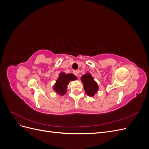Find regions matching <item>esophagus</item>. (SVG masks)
Wrapping results in <instances>:
<instances>
[{"mask_svg":"<svg viewBox=\"0 0 149 149\" xmlns=\"http://www.w3.org/2000/svg\"><path fill=\"white\" fill-rule=\"evenodd\" d=\"M73 73H74V74L76 75V76H78L79 71H74L73 72Z\"/></svg>","mask_w":149,"mask_h":149,"instance_id":"34e87169","label":"esophagus"}]
</instances>
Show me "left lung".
<instances>
[{
	"label": "left lung",
	"mask_w": 149,
	"mask_h": 149,
	"mask_svg": "<svg viewBox=\"0 0 149 149\" xmlns=\"http://www.w3.org/2000/svg\"><path fill=\"white\" fill-rule=\"evenodd\" d=\"M81 81L83 83L85 92L89 96H94L99 89L97 83L94 81V78L90 73H86L81 78Z\"/></svg>",
	"instance_id": "8db88e82"
}]
</instances>
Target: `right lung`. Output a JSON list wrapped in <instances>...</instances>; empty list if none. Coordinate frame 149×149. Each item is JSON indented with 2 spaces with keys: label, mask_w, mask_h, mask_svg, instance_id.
I'll return each mask as SVG.
<instances>
[{
  "label": "right lung",
  "mask_w": 149,
  "mask_h": 149,
  "mask_svg": "<svg viewBox=\"0 0 149 149\" xmlns=\"http://www.w3.org/2000/svg\"><path fill=\"white\" fill-rule=\"evenodd\" d=\"M76 79H77V78L73 74H66L64 72H61L56 81L55 84L53 86V90L60 96L64 95L67 92V85L71 81Z\"/></svg>",
  "instance_id": "right-lung-1"
}]
</instances>
